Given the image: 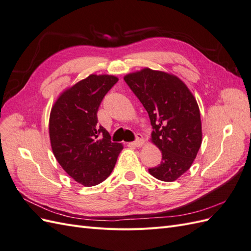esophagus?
Returning a JSON list of instances; mask_svg holds the SVG:
<instances>
[{"label":"esophagus","mask_w":251,"mask_h":251,"mask_svg":"<svg viewBox=\"0 0 251 251\" xmlns=\"http://www.w3.org/2000/svg\"><path fill=\"white\" fill-rule=\"evenodd\" d=\"M143 143H144V141H143L142 135H141V134H138V135H137V139H136V140L133 141V142H131V146H133V147H135V148H141V147L143 146Z\"/></svg>","instance_id":"34e87169"}]
</instances>
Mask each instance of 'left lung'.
Returning a JSON list of instances; mask_svg holds the SVG:
<instances>
[{
	"instance_id": "left-lung-1",
	"label": "left lung",
	"mask_w": 251,
	"mask_h": 251,
	"mask_svg": "<svg viewBox=\"0 0 251 251\" xmlns=\"http://www.w3.org/2000/svg\"><path fill=\"white\" fill-rule=\"evenodd\" d=\"M124 79L149 113L151 142L162 154L160 164L150 169V174L165 182L177 180L191 169L202 143L198 102L172 73L143 68Z\"/></svg>"
}]
</instances>
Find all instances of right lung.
<instances>
[{"label":"right lung","mask_w":251,"mask_h":251,"mask_svg":"<svg viewBox=\"0 0 251 251\" xmlns=\"http://www.w3.org/2000/svg\"><path fill=\"white\" fill-rule=\"evenodd\" d=\"M118 81L109 74H91L68 87L53 103L49 117L51 149L57 162L79 184L94 186L107 179L124 146L112 142L97 125L103 96Z\"/></svg>","instance_id":"1"}]
</instances>
